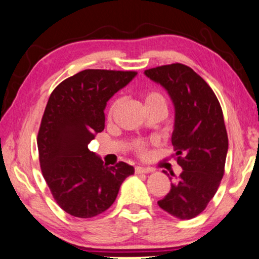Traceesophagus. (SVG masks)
Listing matches in <instances>:
<instances>
[{"label":"esophagus","mask_w":259,"mask_h":259,"mask_svg":"<svg viewBox=\"0 0 259 259\" xmlns=\"http://www.w3.org/2000/svg\"><path fill=\"white\" fill-rule=\"evenodd\" d=\"M151 167H144V166H136L135 167V172L136 174H149V172H152Z\"/></svg>","instance_id":"obj_1"}]
</instances>
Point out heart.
<instances>
[{"label":"heart","mask_w":259,"mask_h":259,"mask_svg":"<svg viewBox=\"0 0 259 259\" xmlns=\"http://www.w3.org/2000/svg\"><path fill=\"white\" fill-rule=\"evenodd\" d=\"M143 103H144L145 110H149V109H162V110H164L166 112V109H167L166 98L162 93L156 92V90H150V92L145 93L143 95ZM118 104H119L118 100L115 101L114 103L111 104V107L109 109V112H108L109 117H111L116 109H117ZM134 149L138 155L141 156L147 155V144H145L144 142L142 141L135 142Z\"/></svg>","instance_id":"b5f03b06"}]
</instances>
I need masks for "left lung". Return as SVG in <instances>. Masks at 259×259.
<instances>
[{
	"mask_svg": "<svg viewBox=\"0 0 259 259\" xmlns=\"http://www.w3.org/2000/svg\"><path fill=\"white\" fill-rule=\"evenodd\" d=\"M144 75L161 84L172 101L171 143L183 169L158 205L171 216L191 220L205 209L223 178L229 148L223 111L212 89L187 65H162Z\"/></svg>",
	"mask_w": 259,
	"mask_h": 259,
	"instance_id": "1",
	"label": "left lung"
}]
</instances>
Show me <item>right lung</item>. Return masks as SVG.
<instances>
[{"mask_svg":"<svg viewBox=\"0 0 259 259\" xmlns=\"http://www.w3.org/2000/svg\"><path fill=\"white\" fill-rule=\"evenodd\" d=\"M136 75L87 69L50 95L37 136L39 164L55 201L71 216L92 218L109 209L135 172L124 162L104 164L88 144L104 129L107 102Z\"/></svg>","mask_w":259,"mask_h":259,"instance_id":"right-lung-1","label":"right lung"}]
</instances>
